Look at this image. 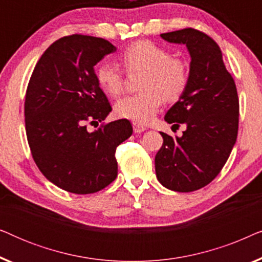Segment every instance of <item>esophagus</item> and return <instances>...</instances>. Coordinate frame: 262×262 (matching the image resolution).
I'll use <instances>...</instances> for the list:
<instances>
[{
	"label": "esophagus",
	"instance_id": "1",
	"mask_svg": "<svg viewBox=\"0 0 262 262\" xmlns=\"http://www.w3.org/2000/svg\"><path fill=\"white\" fill-rule=\"evenodd\" d=\"M132 127H134V132L135 134H141V132H144L146 128L143 126V125H139L137 123L132 124Z\"/></svg>",
	"mask_w": 262,
	"mask_h": 262
}]
</instances>
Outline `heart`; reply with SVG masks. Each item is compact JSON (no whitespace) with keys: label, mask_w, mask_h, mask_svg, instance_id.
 I'll use <instances>...</instances> for the list:
<instances>
[{"label":"heart","mask_w":262,"mask_h":262,"mask_svg":"<svg viewBox=\"0 0 262 262\" xmlns=\"http://www.w3.org/2000/svg\"><path fill=\"white\" fill-rule=\"evenodd\" d=\"M120 60L130 73L137 70L144 73L139 83L142 92L124 96L116 103L117 116L123 119L139 125L150 123L163 99L168 102L177 101L188 85V64L154 41L132 42L120 53ZM95 80L101 91L112 98L123 91V73L112 62H102L95 68Z\"/></svg>","instance_id":"heart-1"}]
</instances>
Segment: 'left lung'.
I'll return each mask as SVG.
<instances>
[{"instance_id":"obj_1","label":"left lung","mask_w":262,"mask_h":262,"mask_svg":"<svg viewBox=\"0 0 262 262\" xmlns=\"http://www.w3.org/2000/svg\"><path fill=\"white\" fill-rule=\"evenodd\" d=\"M184 44L191 56L189 81L179 101L168 110V124H185L181 137L160 132L163 144L155 156L156 177L175 192L209 185L230 156L238 131L239 105L234 78L222 51L209 35L194 28L161 34Z\"/></svg>"}]
</instances>
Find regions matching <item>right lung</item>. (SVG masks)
<instances>
[{
    "label": "right lung",
    "instance_id": "add662e5",
    "mask_svg": "<svg viewBox=\"0 0 262 262\" xmlns=\"http://www.w3.org/2000/svg\"><path fill=\"white\" fill-rule=\"evenodd\" d=\"M117 48L108 40L73 34L50 45L28 82L25 124L28 145L42 175L76 194L101 191L116 180L117 146L132 135L119 119L88 131L112 111L94 67Z\"/></svg>",
    "mask_w": 262,
    "mask_h": 262
}]
</instances>
